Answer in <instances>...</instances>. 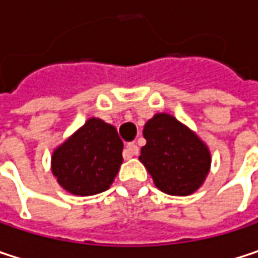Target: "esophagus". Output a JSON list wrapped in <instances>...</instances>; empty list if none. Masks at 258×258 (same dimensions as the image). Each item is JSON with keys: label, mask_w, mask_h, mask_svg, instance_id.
Returning a JSON list of instances; mask_svg holds the SVG:
<instances>
[{"label": "esophagus", "mask_w": 258, "mask_h": 258, "mask_svg": "<svg viewBox=\"0 0 258 258\" xmlns=\"http://www.w3.org/2000/svg\"><path fill=\"white\" fill-rule=\"evenodd\" d=\"M139 154V146L136 143H128L125 146V158H131Z\"/></svg>", "instance_id": "34e87169"}]
</instances>
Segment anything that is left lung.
Here are the masks:
<instances>
[{
	"instance_id": "obj_1",
	"label": "left lung",
	"mask_w": 258,
	"mask_h": 258,
	"mask_svg": "<svg viewBox=\"0 0 258 258\" xmlns=\"http://www.w3.org/2000/svg\"><path fill=\"white\" fill-rule=\"evenodd\" d=\"M143 137L146 145L139 158L157 188L172 196H188L203 183L211 167V154L178 119L167 113L155 115L146 122Z\"/></svg>"
}]
</instances>
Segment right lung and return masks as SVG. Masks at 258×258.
I'll return each instance as SVG.
<instances>
[{"mask_svg":"<svg viewBox=\"0 0 258 258\" xmlns=\"http://www.w3.org/2000/svg\"><path fill=\"white\" fill-rule=\"evenodd\" d=\"M124 143L113 125L91 118L52 155L59 185L76 196L106 191L122 163Z\"/></svg>","mask_w":258,"mask_h":258,"instance_id":"obj_1","label":"right lung"}]
</instances>
